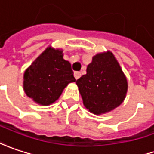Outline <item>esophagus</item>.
<instances>
[{
  "mask_svg": "<svg viewBox=\"0 0 154 154\" xmlns=\"http://www.w3.org/2000/svg\"><path fill=\"white\" fill-rule=\"evenodd\" d=\"M81 72H79V71H76L75 73H74V77H75V78L76 79H78V78H80V77H81Z\"/></svg>",
  "mask_w": 154,
  "mask_h": 154,
  "instance_id": "obj_1",
  "label": "esophagus"
}]
</instances>
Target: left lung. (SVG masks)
I'll list each match as a JSON object with an SVG mask.
<instances>
[{"instance_id": "obj_1", "label": "left lung", "mask_w": 154, "mask_h": 154, "mask_svg": "<svg viewBox=\"0 0 154 154\" xmlns=\"http://www.w3.org/2000/svg\"><path fill=\"white\" fill-rule=\"evenodd\" d=\"M86 71L76 84L84 107L90 113L107 114L123 103L128 92V80L112 51L93 56Z\"/></svg>"}]
</instances>
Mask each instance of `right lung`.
I'll return each instance as SVG.
<instances>
[{
    "label": "right lung",
    "instance_id": "1",
    "mask_svg": "<svg viewBox=\"0 0 154 154\" xmlns=\"http://www.w3.org/2000/svg\"><path fill=\"white\" fill-rule=\"evenodd\" d=\"M73 82L76 79L70 62L64 59L63 50L50 45L25 70L23 90L35 103L48 106Z\"/></svg>",
    "mask_w": 154,
    "mask_h": 154
}]
</instances>
